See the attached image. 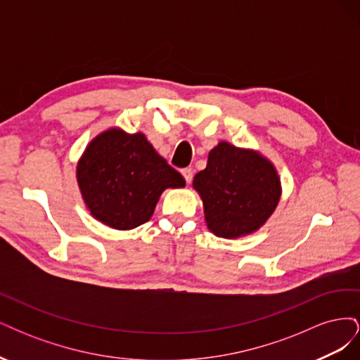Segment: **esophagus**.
Returning a JSON list of instances; mask_svg holds the SVG:
<instances>
[{"label": "esophagus", "mask_w": 360, "mask_h": 360, "mask_svg": "<svg viewBox=\"0 0 360 360\" xmlns=\"http://www.w3.org/2000/svg\"><path fill=\"white\" fill-rule=\"evenodd\" d=\"M180 172H181V176L184 177V180H186V183H191V180H192V177H193L192 168H183Z\"/></svg>", "instance_id": "esophagus-1"}]
</instances>
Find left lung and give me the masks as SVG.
Instances as JSON below:
<instances>
[{
    "instance_id": "8db88e82",
    "label": "left lung",
    "mask_w": 360,
    "mask_h": 360,
    "mask_svg": "<svg viewBox=\"0 0 360 360\" xmlns=\"http://www.w3.org/2000/svg\"><path fill=\"white\" fill-rule=\"evenodd\" d=\"M193 188L202 198L207 226L225 238L258 230L281 198L274 165L255 151L228 143L210 151L205 169L193 179Z\"/></svg>"
}]
</instances>
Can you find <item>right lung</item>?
Wrapping results in <instances>:
<instances>
[{
    "mask_svg": "<svg viewBox=\"0 0 360 360\" xmlns=\"http://www.w3.org/2000/svg\"><path fill=\"white\" fill-rule=\"evenodd\" d=\"M78 183L91 214L115 230L146 224L167 188H183L181 174L143 134L111 129L94 138L78 165Z\"/></svg>",
    "mask_w": 360,
    "mask_h": 360,
    "instance_id": "right-lung-1",
    "label": "right lung"
}]
</instances>
